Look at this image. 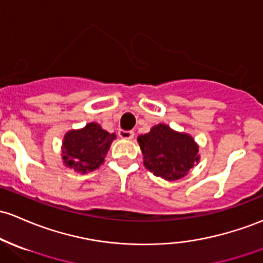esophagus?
Returning a JSON list of instances; mask_svg holds the SVG:
<instances>
[{
  "label": "esophagus",
  "instance_id": "esophagus-1",
  "mask_svg": "<svg viewBox=\"0 0 263 263\" xmlns=\"http://www.w3.org/2000/svg\"><path fill=\"white\" fill-rule=\"evenodd\" d=\"M119 137L121 139H133L134 138V132L132 130H119Z\"/></svg>",
  "mask_w": 263,
  "mask_h": 263
}]
</instances>
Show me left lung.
Returning a JSON list of instances; mask_svg holds the SVG:
<instances>
[{"label": "left lung", "instance_id": "8db88e82", "mask_svg": "<svg viewBox=\"0 0 263 263\" xmlns=\"http://www.w3.org/2000/svg\"><path fill=\"white\" fill-rule=\"evenodd\" d=\"M144 165L157 177L177 180L185 177L199 162V149L193 138L178 133L165 124H158L151 132L138 137Z\"/></svg>", "mask_w": 263, "mask_h": 263}]
</instances>
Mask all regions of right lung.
<instances>
[{"mask_svg":"<svg viewBox=\"0 0 263 263\" xmlns=\"http://www.w3.org/2000/svg\"><path fill=\"white\" fill-rule=\"evenodd\" d=\"M115 138V133L110 134L98 123H89L83 129L67 132L63 142L64 164L79 173L95 171L104 163Z\"/></svg>","mask_w":263,"mask_h":263,"instance_id":"obj_1","label":"right lung"}]
</instances>
